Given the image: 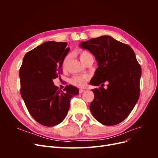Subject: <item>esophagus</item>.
Instances as JSON below:
<instances>
[{
  "mask_svg": "<svg viewBox=\"0 0 158 158\" xmlns=\"http://www.w3.org/2000/svg\"><path fill=\"white\" fill-rule=\"evenodd\" d=\"M84 92H85V89H79V93L80 94H82V93H83Z\"/></svg>",
  "mask_w": 158,
  "mask_h": 158,
  "instance_id": "esophagus-1",
  "label": "esophagus"
}]
</instances>
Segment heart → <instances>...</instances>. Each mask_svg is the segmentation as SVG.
Segmentation results:
<instances>
[{"instance_id": "heart-1", "label": "heart", "mask_w": 158, "mask_h": 158, "mask_svg": "<svg viewBox=\"0 0 158 158\" xmlns=\"http://www.w3.org/2000/svg\"><path fill=\"white\" fill-rule=\"evenodd\" d=\"M90 55H91L89 52L86 51H82L80 52L79 56L81 61H82L83 63L85 61V60ZM68 62H69V56H66V57H64V59H63V63H62V68H63V70L66 69V66H67ZM88 80H89V76L86 74L74 75L70 79V83L71 84H73V85H74V86L82 88L84 86Z\"/></svg>"}]
</instances>
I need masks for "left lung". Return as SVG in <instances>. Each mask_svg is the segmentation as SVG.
Masks as SVG:
<instances>
[{"mask_svg":"<svg viewBox=\"0 0 158 158\" xmlns=\"http://www.w3.org/2000/svg\"><path fill=\"white\" fill-rule=\"evenodd\" d=\"M98 61L90 84L99 89H92L94 99L89 105L94 117L104 125L121 123L129 115L140 96L141 66L135 52L127 44L103 35L81 43ZM108 82V88H102Z\"/></svg>","mask_w":158,"mask_h":158,"instance_id":"left-lung-1","label":"left lung"}]
</instances>
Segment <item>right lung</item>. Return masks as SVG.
Listing matches in <instances>:
<instances>
[{
    "label": "right lung",
    "mask_w": 158,
    "mask_h": 158,
    "mask_svg": "<svg viewBox=\"0 0 158 158\" xmlns=\"http://www.w3.org/2000/svg\"><path fill=\"white\" fill-rule=\"evenodd\" d=\"M66 42H45L27 52L19 71L20 94L31 117L41 125L53 127L64 120L70 99L78 89L66 85L63 91L52 80L60 77L62 63L69 51Z\"/></svg>",
    "instance_id": "1"
}]
</instances>
